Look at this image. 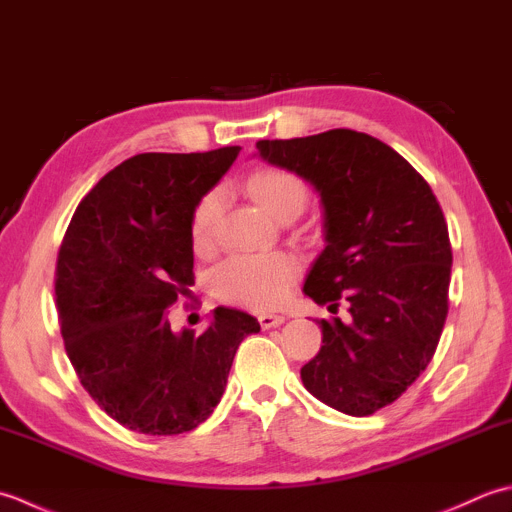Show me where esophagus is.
<instances>
[{"instance_id": "1", "label": "esophagus", "mask_w": 512, "mask_h": 512, "mask_svg": "<svg viewBox=\"0 0 512 512\" xmlns=\"http://www.w3.org/2000/svg\"><path fill=\"white\" fill-rule=\"evenodd\" d=\"M257 319H259V325H262L264 330L279 328V325L286 321V317H281V314H270V312H266V314H259Z\"/></svg>"}]
</instances>
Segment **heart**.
Here are the masks:
<instances>
[{"instance_id":"obj_1","label":"heart","mask_w":512,"mask_h":512,"mask_svg":"<svg viewBox=\"0 0 512 512\" xmlns=\"http://www.w3.org/2000/svg\"><path fill=\"white\" fill-rule=\"evenodd\" d=\"M246 187L257 204L275 220L286 215H299L308 202V184L288 169H259L248 178ZM220 215L222 191L213 189L193 211L191 239L195 248L209 250L215 244ZM292 275H295V259L286 253L235 255L217 268L213 286L217 297L228 303L266 310L284 299Z\"/></svg>"}]
</instances>
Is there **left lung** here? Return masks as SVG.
Masks as SVG:
<instances>
[{
    "mask_svg": "<svg viewBox=\"0 0 512 512\" xmlns=\"http://www.w3.org/2000/svg\"><path fill=\"white\" fill-rule=\"evenodd\" d=\"M270 165L308 180L323 204L325 248L303 292L330 312L301 367L314 398L347 416L391 405L436 354L449 312L451 242L431 187L398 151L354 129L259 140Z\"/></svg>",
    "mask_w": 512,
    "mask_h": 512,
    "instance_id": "obj_1",
    "label": "left lung"
}]
</instances>
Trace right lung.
<instances>
[{"instance_id": "obj_1", "label": "right lung", "mask_w": 512, "mask_h": 512, "mask_svg": "<svg viewBox=\"0 0 512 512\" xmlns=\"http://www.w3.org/2000/svg\"><path fill=\"white\" fill-rule=\"evenodd\" d=\"M239 147L138 154L76 206L57 259L61 336L85 391L147 436H178L211 416L255 317L215 308L211 325L173 332L167 310L193 286L191 220Z\"/></svg>"}]
</instances>
